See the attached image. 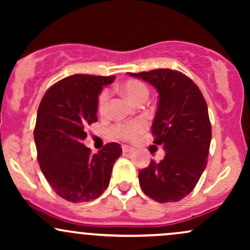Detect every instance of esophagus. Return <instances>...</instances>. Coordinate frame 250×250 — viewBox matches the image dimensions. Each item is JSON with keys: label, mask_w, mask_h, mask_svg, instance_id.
<instances>
[{"label": "esophagus", "mask_w": 250, "mask_h": 250, "mask_svg": "<svg viewBox=\"0 0 250 250\" xmlns=\"http://www.w3.org/2000/svg\"><path fill=\"white\" fill-rule=\"evenodd\" d=\"M122 151H123V154H130V153H133V151H134V148L129 147V146H123Z\"/></svg>", "instance_id": "obj_1"}]
</instances>
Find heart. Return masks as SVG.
I'll return each mask as SVG.
<instances>
[{"label": "heart", "mask_w": 250, "mask_h": 250, "mask_svg": "<svg viewBox=\"0 0 250 250\" xmlns=\"http://www.w3.org/2000/svg\"><path fill=\"white\" fill-rule=\"evenodd\" d=\"M121 91L131 102L137 104L139 102L146 101L149 95V90L145 83L139 80H128L121 85ZM109 101V93L103 90L99 97V110L100 113H104L107 110ZM147 128L146 122L141 119L133 120L130 122L117 123L111 128V134L116 139L122 141H134L137 136H140Z\"/></svg>", "instance_id": "b5f03b06"}]
</instances>
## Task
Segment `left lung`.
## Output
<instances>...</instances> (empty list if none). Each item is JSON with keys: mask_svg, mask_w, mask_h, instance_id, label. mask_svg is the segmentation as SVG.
Instances as JSON below:
<instances>
[{"mask_svg": "<svg viewBox=\"0 0 250 250\" xmlns=\"http://www.w3.org/2000/svg\"><path fill=\"white\" fill-rule=\"evenodd\" d=\"M129 75L150 83L159 93L151 133L166 155L139 173L141 189L160 203L182 200L195 188L207 166L211 141L208 107L199 87L185 74L155 69Z\"/></svg>", "mask_w": 250, "mask_h": 250, "instance_id": "1", "label": "left lung"}]
</instances>
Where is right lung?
Listing matches in <instances>:
<instances>
[{
	"mask_svg": "<svg viewBox=\"0 0 250 250\" xmlns=\"http://www.w3.org/2000/svg\"><path fill=\"white\" fill-rule=\"evenodd\" d=\"M114 80L85 74L65 77L48 89L37 110L34 139L40 168L56 194L73 203L101 196L122 154L116 142L94 155L83 145L87 125L97 121L100 93Z\"/></svg>",
	"mask_w": 250,
	"mask_h": 250,
	"instance_id": "obj_1",
	"label": "right lung"
}]
</instances>
